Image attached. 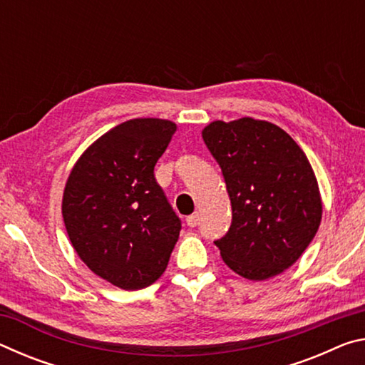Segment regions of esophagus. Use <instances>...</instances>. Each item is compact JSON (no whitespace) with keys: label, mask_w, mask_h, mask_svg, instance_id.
<instances>
[{"label":"esophagus","mask_w":365,"mask_h":365,"mask_svg":"<svg viewBox=\"0 0 365 365\" xmlns=\"http://www.w3.org/2000/svg\"><path fill=\"white\" fill-rule=\"evenodd\" d=\"M200 214L197 212H195V214H191V215H188L187 217V225L188 227H196L197 224H200Z\"/></svg>","instance_id":"1"}]
</instances>
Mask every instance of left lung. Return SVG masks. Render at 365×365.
I'll use <instances>...</instances> for the list:
<instances>
[{
	"instance_id": "1",
	"label": "left lung",
	"mask_w": 365,
	"mask_h": 365,
	"mask_svg": "<svg viewBox=\"0 0 365 365\" xmlns=\"http://www.w3.org/2000/svg\"><path fill=\"white\" fill-rule=\"evenodd\" d=\"M202 140L224 174L232 225L215 246L235 274L267 280L298 261L322 220L316 174L289 135L252 117L214 120Z\"/></svg>"
}]
</instances>
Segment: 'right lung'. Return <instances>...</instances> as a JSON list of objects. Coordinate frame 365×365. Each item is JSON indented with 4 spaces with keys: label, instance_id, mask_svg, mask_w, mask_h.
Returning <instances> with one entry per match:
<instances>
[{
    "label": "right lung",
    "instance_id": "obj_1",
    "mask_svg": "<svg viewBox=\"0 0 365 365\" xmlns=\"http://www.w3.org/2000/svg\"><path fill=\"white\" fill-rule=\"evenodd\" d=\"M175 130L153 117L122 122L86 148L66 182L63 217L73 250L114 287H150L169 264L182 224L154 165Z\"/></svg>",
    "mask_w": 365,
    "mask_h": 365
}]
</instances>
